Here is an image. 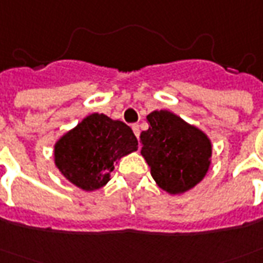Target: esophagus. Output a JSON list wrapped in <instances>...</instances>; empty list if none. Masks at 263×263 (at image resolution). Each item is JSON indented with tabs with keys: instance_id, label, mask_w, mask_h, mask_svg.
I'll return each mask as SVG.
<instances>
[{
	"instance_id": "obj_1",
	"label": "esophagus",
	"mask_w": 263,
	"mask_h": 263,
	"mask_svg": "<svg viewBox=\"0 0 263 263\" xmlns=\"http://www.w3.org/2000/svg\"><path fill=\"white\" fill-rule=\"evenodd\" d=\"M132 131H134V134H135L136 138H139L140 131H139V125H138V124H132Z\"/></svg>"
}]
</instances>
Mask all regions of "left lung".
<instances>
[{
	"label": "left lung",
	"mask_w": 263,
	"mask_h": 263,
	"mask_svg": "<svg viewBox=\"0 0 263 263\" xmlns=\"http://www.w3.org/2000/svg\"><path fill=\"white\" fill-rule=\"evenodd\" d=\"M146 121L149 129L140 134V154L158 187L170 194L193 189L211 165V139L170 110H154Z\"/></svg>",
	"instance_id": "8db88e82"
}]
</instances>
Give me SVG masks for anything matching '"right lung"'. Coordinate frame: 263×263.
Segmentation results:
<instances>
[{
    "label": "right lung",
    "instance_id": "add662e5",
    "mask_svg": "<svg viewBox=\"0 0 263 263\" xmlns=\"http://www.w3.org/2000/svg\"><path fill=\"white\" fill-rule=\"evenodd\" d=\"M136 150L138 140L127 124L92 113L56 140L53 158L70 183L95 192L107 185L114 164Z\"/></svg>",
    "mask_w": 263,
    "mask_h": 263
}]
</instances>
